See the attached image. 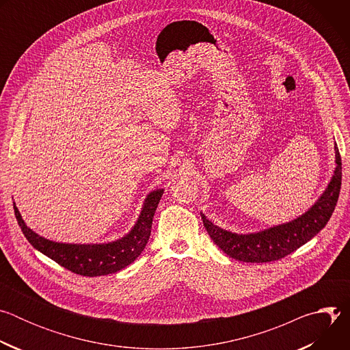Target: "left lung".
Returning <instances> with one entry per match:
<instances>
[{"label":"left lung","mask_w":350,"mask_h":350,"mask_svg":"<svg viewBox=\"0 0 350 350\" xmlns=\"http://www.w3.org/2000/svg\"><path fill=\"white\" fill-rule=\"evenodd\" d=\"M335 163L336 167L328 187L302 216L259 232L235 234L213 224L201 213L208 234L224 254L239 262L266 263L285 258L317 235L332 216L342 181V162L336 144Z\"/></svg>","instance_id":"8db88e82"}]
</instances>
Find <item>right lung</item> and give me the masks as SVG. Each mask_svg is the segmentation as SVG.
Listing matches in <instances>:
<instances>
[{
  "instance_id": "1",
  "label": "right lung",
  "mask_w": 350,
  "mask_h": 350,
  "mask_svg": "<svg viewBox=\"0 0 350 350\" xmlns=\"http://www.w3.org/2000/svg\"><path fill=\"white\" fill-rule=\"evenodd\" d=\"M162 195L163 189L149 192L131 231L123 238L108 243H62L45 239L26 226L15 204L14 211L22 232L37 251L72 273L96 277L116 273L141 255L151 235L152 219Z\"/></svg>"
}]
</instances>
